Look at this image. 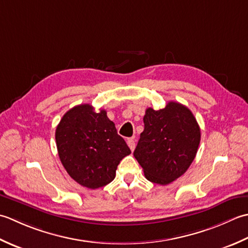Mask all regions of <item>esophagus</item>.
Segmentation results:
<instances>
[{
	"mask_svg": "<svg viewBox=\"0 0 248 248\" xmlns=\"http://www.w3.org/2000/svg\"><path fill=\"white\" fill-rule=\"evenodd\" d=\"M127 144H128L129 149H130L131 151H134V150H135V145H136V143H135V140H134L133 138H129V139H127Z\"/></svg>",
	"mask_w": 248,
	"mask_h": 248,
	"instance_id": "obj_1",
	"label": "esophagus"
}]
</instances>
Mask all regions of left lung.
Listing matches in <instances>:
<instances>
[{
  "mask_svg": "<svg viewBox=\"0 0 248 248\" xmlns=\"http://www.w3.org/2000/svg\"><path fill=\"white\" fill-rule=\"evenodd\" d=\"M144 129L134 156L150 182L167 185L193 163L200 143V127L184 105L169 102L164 109L148 108Z\"/></svg>",
  "mask_w": 248,
  "mask_h": 248,
  "instance_id": "obj_1",
  "label": "left lung"
}]
</instances>
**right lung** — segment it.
<instances>
[{"label": "right lung", "mask_w": 248, "mask_h": 248, "mask_svg": "<svg viewBox=\"0 0 248 248\" xmlns=\"http://www.w3.org/2000/svg\"><path fill=\"white\" fill-rule=\"evenodd\" d=\"M55 141L70 178L91 189L112 182L120 161L130 154L106 110L95 112L89 104L75 106L63 115Z\"/></svg>", "instance_id": "1"}]
</instances>
